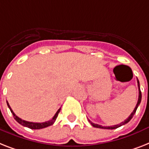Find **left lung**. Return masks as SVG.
Wrapping results in <instances>:
<instances>
[{
    "label": "left lung",
    "instance_id": "1",
    "mask_svg": "<svg viewBox=\"0 0 149 149\" xmlns=\"http://www.w3.org/2000/svg\"><path fill=\"white\" fill-rule=\"evenodd\" d=\"M137 83H138V87H139V100H138L136 106L135 107V109H134V110L131 113V115H130V116L128 117V118H126V119H125L124 122H123V123H121L119 125H112V126H102V125H98V124L93 123L91 121L89 120V122L90 123V124H91V125H93V127H95V128H100V129H117V128H118V127L122 126V125H125V124H126V123H129V121L131 120L132 118V117H133L134 115H135V112H136V110H137L138 107H139V104H140V102H141V90H140L139 81V79H137Z\"/></svg>",
    "mask_w": 149,
    "mask_h": 149
}]
</instances>
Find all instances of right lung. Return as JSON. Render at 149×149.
Listing matches in <instances>:
<instances>
[{
    "label": "right lung",
    "instance_id": "obj_1",
    "mask_svg": "<svg viewBox=\"0 0 149 149\" xmlns=\"http://www.w3.org/2000/svg\"><path fill=\"white\" fill-rule=\"evenodd\" d=\"M7 104H8V106L9 107L10 110V112H12V114H13V116H14V119H15L18 123H20V125H22L23 126H25V127H27L29 129H43V128H46V127H48L49 125H53L54 123V122L56 121V118L58 116V114H59V112H60V109L61 108H60L59 109L57 110V112H56V114L54 115V116L53 117L51 120H49L47 121V122H44V123H32V122H27V121H25V120H23L21 119L20 118H19L18 116H17L15 114H14V112H13V110L11 109L10 108V106L9 103L7 101Z\"/></svg>",
    "mask_w": 149,
    "mask_h": 149
}]
</instances>
